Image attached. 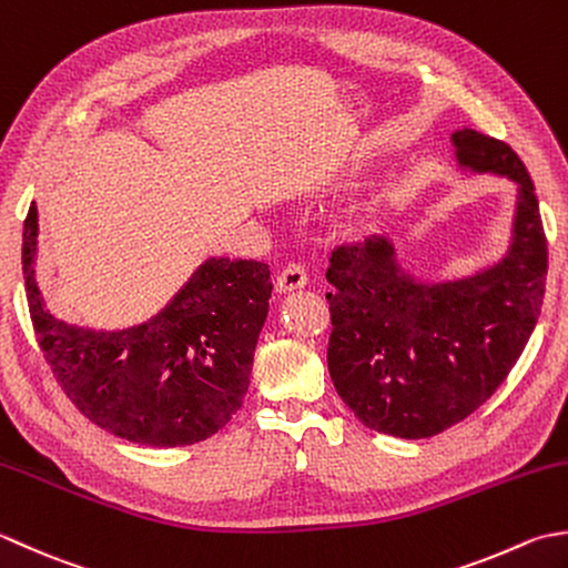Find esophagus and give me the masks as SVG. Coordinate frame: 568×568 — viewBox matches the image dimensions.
<instances>
[{
    "label": "esophagus",
    "mask_w": 568,
    "mask_h": 568,
    "mask_svg": "<svg viewBox=\"0 0 568 568\" xmlns=\"http://www.w3.org/2000/svg\"><path fill=\"white\" fill-rule=\"evenodd\" d=\"M308 284V272L304 264L298 262H288L286 267L276 276V292L284 294V292H294V288H301Z\"/></svg>",
    "instance_id": "34e87169"
}]
</instances>
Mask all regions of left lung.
<instances>
[{
	"label": "left lung",
	"instance_id": "1",
	"mask_svg": "<svg viewBox=\"0 0 568 568\" xmlns=\"http://www.w3.org/2000/svg\"><path fill=\"white\" fill-rule=\"evenodd\" d=\"M460 169L517 183L505 257L463 280L416 282L392 240L369 235L331 252L328 373L367 429L429 438L466 419L510 375L537 326L547 237L529 173L513 146L450 134Z\"/></svg>",
	"mask_w": 568,
	"mask_h": 568
}]
</instances>
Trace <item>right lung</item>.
Segmentation results:
<instances>
[{
    "label": "right lung",
    "mask_w": 568,
    "mask_h": 568,
    "mask_svg": "<svg viewBox=\"0 0 568 568\" xmlns=\"http://www.w3.org/2000/svg\"><path fill=\"white\" fill-rule=\"evenodd\" d=\"M39 213L24 220L27 301L53 377L92 424L142 446H189L233 419L270 311V267L211 257L154 318L122 331L58 321L37 284Z\"/></svg>",
    "instance_id": "right-lung-1"
}]
</instances>
